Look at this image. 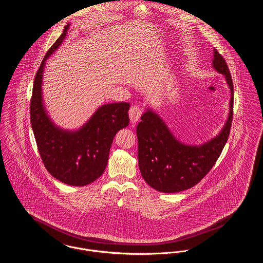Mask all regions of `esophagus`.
I'll return each mask as SVG.
<instances>
[{
	"label": "esophagus",
	"instance_id": "esophagus-1",
	"mask_svg": "<svg viewBox=\"0 0 263 263\" xmlns=\"http://www.w3.org/2000/svg\"><path fill=\"white\" fill-rule=\"evenodd\" d=\"M142 115V109L139 106H132L129 110V117L130 121L136 123L140 119Z\"/></svg>",
	"mask_w": 263,
	"mask_h": 263
}]
</instances>
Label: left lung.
<instances>
[{
    "instance_id": "left-lung-1",
    "label": "left lung",
    "mask_w": 263,
    "mask_h": 263,
    "mask_svg": "<svg viewBox=\"0 0 263 263\" xmlns=\"http://www.w3.org/2000/svg\"><path fill=\"white\" fill-rule=\"evenodd\" d=\"M212 66L225 77L231 94L227 120L214 138L200 145H187L172 134L151 108L141 116L136 130L139 169L143 179L157 191L175 193L199 183L217 161L227 142L233 116V83L227 64L216 49Z\"/></svg>"
}]
</instances>
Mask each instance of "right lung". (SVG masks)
I'll return each instance as SVG.
<instances>
[{"label":"right lung","mask_w":263,"mask_h":263,"mask_svg":"<svg viewBox=\"0 0 263 263\" xmlns=\"http://www.w3.org/2000/svg\"><path fill=\"white\" fill-rule=\"evenodd\" d=\"M70 24L45 55L36 74L30 116L42 161L49 173L68 185L85 186L98 179L108 163L116 133L129 125L127 102L102 105L77 130H65L48 115L43 102V74L47 59L66 38Z\"/></svg>","instance_id":"right-lung-1"}]
</instances>
